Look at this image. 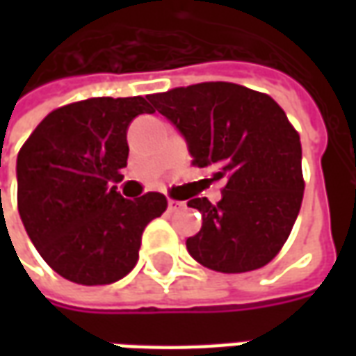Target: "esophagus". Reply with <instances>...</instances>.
Returning <instances> with one entry per match:
<instances>
[{
	"mask_svg": "<svg viewBox=\"0 0 356 356\" xmlns=\"http://www.w3.org/2000/svg\"><path fill=\"white\" fill-rule=\"evenodd\" d=\"M183 206H185L183 202L168 200V211H171V213H173V211H179V209H183Z\"/></svg>",
	"mask_w": 356,
	"mask_h": 356,
	"instance_id": "34e87169",
	"label": "esophagus"
}]
</instances>
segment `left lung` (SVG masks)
Wrapping results in <instances>:
<instances>
[{
  "mask_svg": "<svg viewBox=\"0 0 356 356\" xmlns=\"http://www.w3.org/2000/svg\"><path fill=\"white\" fill-rule=\"evenodd\" d=\"M183 133L198 168L225 179L223 198L188 200L202 229L186 238L196 261L217 273H248L273 261L303 200L301 143L278 102L229 81H204L148 97Z\"/></svg>",
  "mask_w": 356,
  "mask_h": 356,
  "instance_id": "1",
  "label": "left lung"
}]
</instances>
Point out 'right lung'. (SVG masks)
<instances>
[{
	"label": "right lung",
	"mask_w": 356,
	"mask_h": 356,
	"mask_svg": "<svg viewBox=\"0 0 356 356\" xmlns=\"http://www.w3.org/2000/svg\"><path fill=\"white\" fill-rule=\"evenodd\" d=\"M154 112L143 97H95L43 118L17 158V204L28 236L55 273L83 286L124 278L143 231L168 208L147 193L127 200L114 181L127 165V125Z\"/></svg>",
	"instance_id": "add662e5"
}]
</instances>
